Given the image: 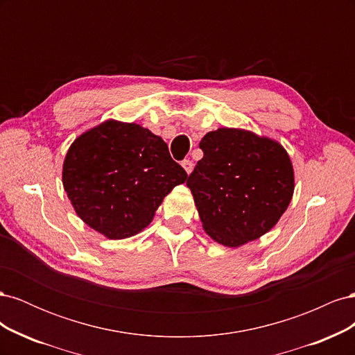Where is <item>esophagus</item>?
Wrapping results in <instances>:
<instances>
[{
    "mask_svg": "<svg viewBox=\"0 0 355 355\" xmlns=\"http://www.w3.org/2000/svg\"><path fill=\"white\" fill-rule=\"evenodd\" d=\"M182 167H184L187 173L189 175L191 171H192V168H194V163H192L191 159H184V161H182Z\"/></svg>",
    "mask_w": 355,
    "mask_h": 355,
    "instance_id": "esophagus-1",
    "label": "esophagus"
}]
</instances>
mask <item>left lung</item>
Segmentation results:
<instances>
[{
    "label": "left lung",
    "mask_w": 355,
    "mask_h": 355,
    "mask_svg": "<svg viewBox=\"0 0 355 355\" xmlns=\"http://www.w3.org/2000/svg\"><path fill=\"white\" fill-rule=\"evenodd\" d=\"M204 157L187 185L202 230L225 247H240L271 231L295 191V170L284 146L244 128L204 135Z\"/></svg>",
    "instance_id": "left-lung-1"
}]
</instances>
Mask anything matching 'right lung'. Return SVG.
I'll return each mask as SVG.
<instances>
[{
	"label": "right lung",
	"mask_w": 355,
	"mask_h": 355,
	"mask_svg": "<svg viewBox=\"0 0 355 355\" xmlns=\"http://www.w3.org/2000/svg\"><path fill=\"white\" fill-rule=\"evenodd\" d=\"M188 175L167 144L136 123L106 120L81 133L63 159L62 184L78 218L110 240L142 232Z\"/></svg>",
	"instance_id": "obj_1"
}]
</instances>
